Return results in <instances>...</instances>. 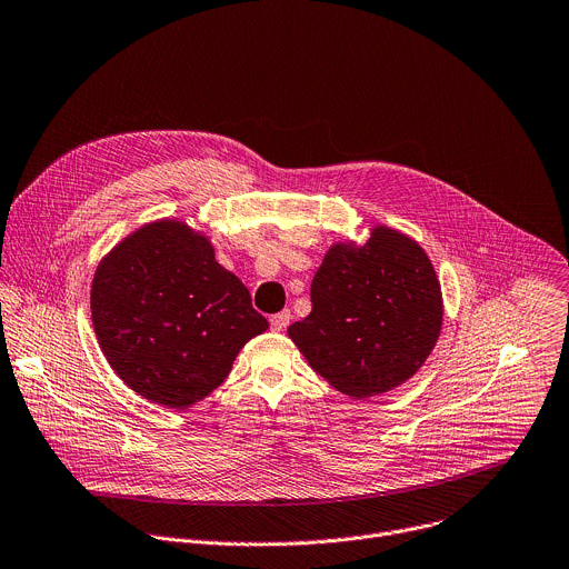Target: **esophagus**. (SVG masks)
<instances>
[{
	"label": "esophagus",
	"mask_w": 569,
	"mask_h": 569,
	"mask_svg": "<svg viewBox=\"0 0 569 569\" xmlns=\"http://www.w3.org/2000/svg\"><path fill=\"white\" fill-rule=\"evenodd\" d=\"M289 321H291V311H278V313H273L271 317V330L273 332H282V330H287V326H289Z\"/></svg>",
	"instance_id": "34e87169"
}]
</instances>
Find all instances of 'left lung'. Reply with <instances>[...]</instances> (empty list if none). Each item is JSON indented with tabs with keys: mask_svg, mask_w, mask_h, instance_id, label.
<instances>
[{
	"mask_svg": "<svg viewBox=\"0 0 569 569\" xmlns=\"http://www.w3.org/2000/svg\"><path fill=\"white\" fill-rule=\"evenodd\" d=\"M443 298L427 252L411 237L375 226L363 246L335 243L311 280V311L289 337L337 391L387 393L431 355Z\"/></svg>",
	"mask_w": 569,
	"mask_h": 569,
	"instance_id": "1",
	"label": "left lung"
}]
</instances>
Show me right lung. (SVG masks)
I'll return each instance as SVG.
<instances>
[{"label":"right lung","instance_id":"obj_1","mask_svg":"<svg viewBox=\"0 0 569 569\" xmlns=\"http://www.w3.org/2000/svg\"><path fill=\"white\" fill-rule=\"evenodd\" d=\"M92 326L119 380L167 409H187L228 377L269 321L241 280L214 260L210 239L160 219L121 239L99 262Z\"/></svg>","mask_w":569,"mask_h":569}]
</instances>
